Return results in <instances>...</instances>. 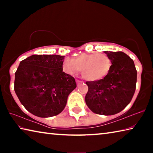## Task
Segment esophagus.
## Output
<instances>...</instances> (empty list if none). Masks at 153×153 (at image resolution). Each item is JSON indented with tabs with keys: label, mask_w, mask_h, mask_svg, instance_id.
Returning <instances> with one entry per match:
<instances>
[{
	"label": "esophagus",
	"mask_w": 153,
	"mask_h": 153,
	"mask_svg": "<svg viewBox=\"0 0 153 153\" xmlns=\"http://www.w3.org/2000/svg\"><path fill=\"white\" fill-rule=\"evenodd\" d=\"M83 83H84V82L81 81V80H77V85H79V84H83Z\"/></svg>",
	"instance_id": "obj_1"
}]
</instances>
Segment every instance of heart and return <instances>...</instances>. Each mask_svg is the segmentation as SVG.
Segmentation results:
<instances>
[{
	"mask_svg": "<svg viewBox=\"0 0 153 153\" xmlns=\"http://www.w3.org/2000/svg\"><path fill=\"white\" fill-rule=\"evenodd\" d=\"M67 67L72 71L81 69L82 76L90 81L104 78L111 67L110 58L104 53H82L72 60L67 61Z\"/></svg>",
	"mask_w": 153,
	"mask_h": 153,
	"instance_id": "heart-1",
	"label": "heart"
}]
</instances>
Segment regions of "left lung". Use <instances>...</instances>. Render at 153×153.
I'll use <instances>...</instances> for the list:
<instances>
[{"mask_svg": "<svg viewBox=\"0 0 153 153\" xmlns=\"http://www.w3.org/2000/svg\"><path fill=\"white\" fill-rule=\"evenodd\" d=\"M104 53L111 61V69L103 79L86 82L88 91L85 101L93 113L112 115L130 102L136 90L137 71L134 61L123 52Z\"/></svg>", "mask_w": 153, "mask_h": 153, "instance_id": "obj_1", "label": "left lung"}]
</instances>
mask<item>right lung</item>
<instances>
[{
    "mask_svg": "<svg viewBox=\"0 0 153 153\" xmlns=\"http://www.w3.org/2000/svg\"><path fill=\"white\" fill-rule=\"evenodd\" d=\"M64 56L33 55L20 62L14 90L24 107L39 117L61 113L76 88L74 77L63 71Z\"/></svg>",
    "mask_w": 153,
    "mask_h": 153,
    "instance_id": "1",
    "label": "right lung"
}]
</instances>
